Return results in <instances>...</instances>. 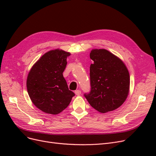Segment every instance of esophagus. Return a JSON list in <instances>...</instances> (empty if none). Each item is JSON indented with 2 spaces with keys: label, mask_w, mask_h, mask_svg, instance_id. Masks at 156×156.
<instances>
[{
  "label": "esophagus",
  "mask_w": 156,
  "mask_h": 156,
  "mask_svg": "<svg viewBox=\"0 0 156 156\" xmlns=\"http://www.w3.org/2000/svg\"><path fill=\"white\" fill-rule=\"evenodd\" d=\"M75 95L79 96V95H81V91L79 90H77L75 91Z\"/></svg>",
  "instance_id": "1"
}]
</instances>
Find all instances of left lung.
Returning a JSON list of instances; mask_svg holds the SVG:
<instances>
[{
    "label": "left lung",
    "mask_w": 156,
    "mask_h": 156,
    "mask_svg": "<svg viewBox=\"0 0 156 156\" xmlns=\"http://www.w3.org/2000/svg\"><path fill=\"white\" fill-rule=\"evenodd\" d=\"M90 57L94 61L90 67L91 90L84 96L100 112L114 111L123 104L128 96V70L119 57L104 49H92Z\"/></svg>",
    "instance_id": "8db88e82"
}]
</instances>
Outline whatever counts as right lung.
Instances as JSON below:
<instances>
[{
    "instance_id": "1",
    "label": "right lung",
    "mask_w": 156,
    "mask_h": 156,
    "mask_svg": "<svg viewBox=\"0 0 156 156\" xmlns=\"http://www.w3.org/2000/svg\"><path fill=\"white\" fill-rule=\"evenodd\" d=\"M69 55L61 49L49 51L33 65L28 75L27 88L30 100L45 113L58 114L75 96L62 74Z\"/></svg>"
}]
</instances>
